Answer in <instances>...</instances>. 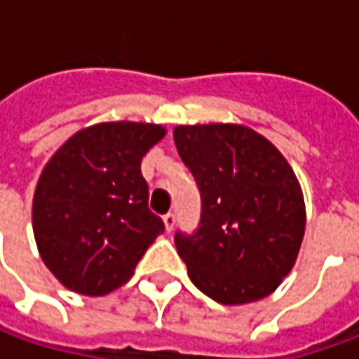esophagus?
<instances>
[{"label": "esophagus", "mask_w": 359, "mask_h": 359, "mask_svg": "<svg viewBox=\"0 0 359 359\" xmlns=\"http://www.w3.org/2000/svg\"><path fill=\"white\" fill-rule=\"evenodd\" d=\"M163 224H165V229H168V231H172V229L175 228V214L170 212V214L163 215Z\"/></svg>", "instance_id": "1"}]
</instances>
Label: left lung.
I'll return each instance as SVG.
<instances>
[{
  "mask_svg": "<svg viewBox=\"0 0 359 359\" xmlns=\"http://www.w3.org/2000/svg\"><path fill=\"white\" fill-rule=\"evenodd\" d=\"M173 142L201 196L198 229L173 238L191 282L226 306L269 296L294 268L306 229L294 170L243 126H177Z\"/></svg>",
  "mask_w": 359,
  "mask_h": 359,
  "instance_id": "left-lung-1",
  "label": "left lung"
}]
</instances>
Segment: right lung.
Instances as JSON below:
<instances>
[{
    "label": "right lung",
    "mask_w": 359,
    "mask_h": 359,
    "mask_svg": "<svg viewBox=\"0 0 359 359\" xmlns=\"http://www.w3.org/2000/svg\"><path fill=\"white\" fill-rule=\"evenodd\" d=\"M163 135L156 123H97L72 135L43 168L32 212L35 243L67 290H118L163 233L142 175V158Z\"/></svg>",
    "instance_id": "add662e5"
}]
</instances>
